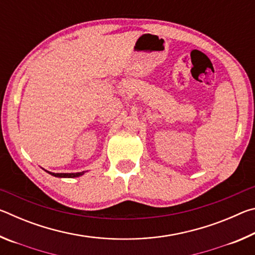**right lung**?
Segmentation results:
<instances>
[{"mask_svg":"<svg viewBox=\"0 0 255 255\" xmlns=\"http://www.w3.org/2000/svg\"><path fill=\"white\" fill-rule=\"evenodd\" d=\"M48 173L54 176H57V178H77V176H81L83 174L84 172H79V173H51V172H48Z\"/></svg>","mask_w":255,"mask_h":255,"instance_id":"1","label":"right lung"}]
</instances>
